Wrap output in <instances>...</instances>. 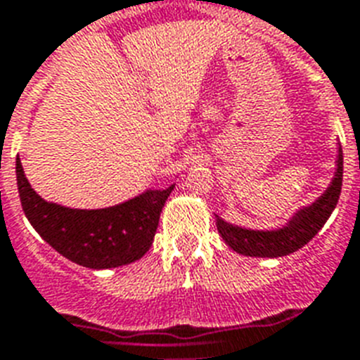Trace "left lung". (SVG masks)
<instances>
[{
	"label": "left lung",
	"mask_w": 360,
	"mask_h": 360,
	"mask_svg": "<svg viewBox=\"0 0 360 360\" xmlns=\"http://www.w3.org/2000/svg\"><path fill=\"white\" fill-rule=\"evenodd\" d=\"M342 174H344V159H342V148H338L337 172L329 188L312 205L297 210L285 227L277 231H253L231 226L221 218H216L218 233L227 246L240 255L270 257V259L290 255L312 240L318 231L323 227L327 218L331 216L340 198Z\"/></svg>",
	"instance_id": "left-lung-1"
}]
</instances>
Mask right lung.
Segmentation results:
<instances>
[{"label":"right lung","instance_id":"right-lung-1","mask_svg":"<svg viewBox=\"0 0 360 360\" xmlns=\"http://www.w3.org/2000/svg\"><path fill=\"white\" fill-rule=\"evenodd\" d=\"M22 209L49 246L84 268H116L139 261L153 244L160 210L175 185L144 194L107 209H70L42 200L31 188L16 159Z\"/></svg>","mask_w":360,"mask_h":360}]
</instances>
